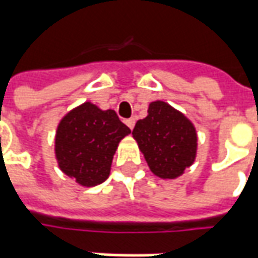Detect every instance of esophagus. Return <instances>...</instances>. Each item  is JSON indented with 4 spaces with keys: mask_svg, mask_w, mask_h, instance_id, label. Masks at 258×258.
Listing matches in <instances>:
<instances>
[{
    "mask_svg": "<svg viewBox=\"0 0 258 258\" xmlns=\"http://www.w3.org/2000/svg\"><path fill=\"white\" fill-rule=\"evenodd\" d=\"M124 123L127 124V127H129V129H134V127H135V119H134V117H131V119H126V120H124Z\"/></svg>",
    "mask_w": 258,
    "mask_h": 258,
    "instance_id": "34e87169",
    "label": "esophagus"
}]
</instances>
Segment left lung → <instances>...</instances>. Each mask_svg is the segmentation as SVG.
<instances>
[{
  "mask_svg": "<svg viewBox=\"0 0 258 258\" xmlns=\"http://www.w3.org/2000/svg\"><path fill=\"white\" fill-rule=\"evenodd\" d=\"M132 135L151 171L159 178L173 179L182 175L195 159V127L165 102L149 104L148 116L136 122Z\"/></svg>",
  "mask_w": 258,
  "mask_h": 258,
  "instance_id": "8db88e82",
  "label": "left lung"
}]
</instances>
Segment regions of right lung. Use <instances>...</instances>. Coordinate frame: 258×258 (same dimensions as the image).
I'll list each match as a JSON object with an SVG mask.
<instances>
[{
  "label": "right lung",
  "mask_w": 258,
  "mask_h": 258,
  "mask_svg": "<svg viewBox=\"0 0 258 258\" xmlns=\"http://www.w3.org/2000/svg\"><path fill=\"white\" fill-rule=\"evenodd\" d=\"M131 129L114 110L83 103L69 112L57 127L55 156L60 169L85 186L104 182L117 144Z\"/></svg>",
  "instance_id": "right-lung-1"
}]
</instances>
